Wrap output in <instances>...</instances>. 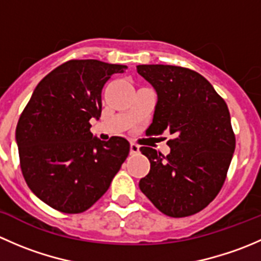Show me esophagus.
Here are the masks:
<instances>
[{
    "mask_svg": "<svg viewBox=\"0 0 261 261\" xmlns=\"http://www.w3.org/2000/svg\"><path fill=\"white\" fill-rule=\"evenodd\" d=\"M139 151H140V146L135 143H131L130 144V154H133V155L139 154Z\"/></svg>",
    "mask_w": 261,
    "mask_h": 261,
    "instance_id": "34e87169",
    "label": "esophagus"
}]
</instances>
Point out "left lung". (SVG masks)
<instances>
[{
  "label": "left lung",
  "instance_id": "8db88e82",
  "mask_svg": "<svg viewBox=\"0 0 261 261\" xmlns=\"http://www.w3.org/2000/svg\"><path fill=\"white\" fill-rule=\"evenodd\" d=\"M138 73L158 94L149 128L155 135L168 130L174 136L167 143V156L140 147L150 172L139 187L164 215H194L221 191L235 151L227 105L203 75L188 68L144 64Z\"/></svg>",
  "mask_w": 261,
  "mask_h": 261
}]
</instances>
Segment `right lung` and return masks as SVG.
Segmentation results:
<instances>
[{
  "label": "right lung",
  "mask_w": 261,
  "mask_h": 261,
  "mask_svg": "<svg viewBox=\"0 0 261 261\" xmlns=\"http://www.w3.org/2000/svg\"><path fill=\"white\" fill-rule=\"evenodd\" d=\"M126 65L69 60L40 81L16 127L22 175L51 208L81 213L93 206L127 158L130 144L93 138L92 117L102 111V88Z\"/></svg>",
  "instance_id": "add662e5"
}]
</instances>
